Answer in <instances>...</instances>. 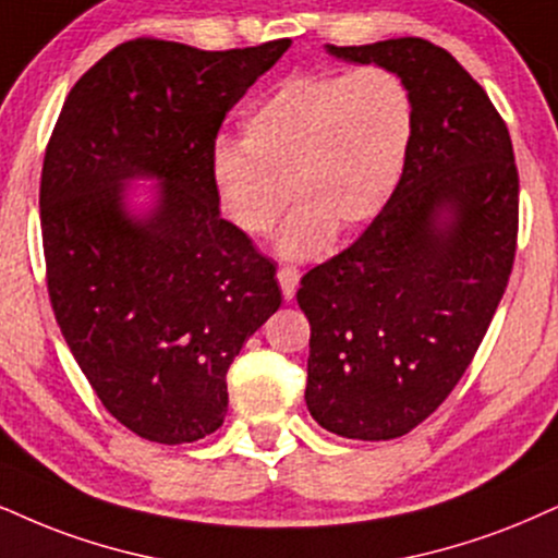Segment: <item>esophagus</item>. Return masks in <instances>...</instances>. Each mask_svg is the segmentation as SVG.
I'll use <instances>...</instances> for the list:
<instances>
[{
    "label": "esophagus",
    "instance_id": "34e87169",
    "mask_svg": "<svg viewBox=\"0 0 558 558\" xmlns=\"http://www.w3.org/2000/svg\"><path fill=\"white\" fill-rule=\"evenodd\" d=\"M277 279H279V287H281V294H284V300H292L294 292H298V284H300L298 268H292V266L279 268Z\"/></svg>",
    "mask_w": 558,
    "mask_h": 558
}]
</instances>
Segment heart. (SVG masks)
I'll use <instances>...</instances> for the list:
<instances>
[{
  "label": "heart",
  "instance_id": "1",
  "mask_svg": "<svg viewBox=\"0 0 558 558\" xmlns=\"http://www.w3.org/2000/svg\"><path fill=\"white\" fill-rule=\"evenodd\" d=\"M416 129L414 95L396 72L294 74L243 119V140L217 142L209 175L230 222L266 238L292 198L279 238L287 258H313L380 215L403 175Z\"/></svg>",
  "mask_w": 558,
  "mask_h": 558
}]
</instances>
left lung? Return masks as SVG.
Here are the masks:
<instances>
[{"instance_id": "left-lung-1", "label": "left lung", "mask_w": 558, "mask_h": 558, "mask_svg": "<svg viewBox=\"0 0 558 558\" xmlns=\"http://www.w3.org/2000/svg\"><path fill=\"white\" fill-rule=\"evenodd\" d=\"M409 85L416 129L393 196L311 268L305 403L323 429L396 439L435 414L484 341L518 251L520 178L484 87L424 38L328 46Z\"/></svg>"}]
</instances>
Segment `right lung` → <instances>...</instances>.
<instances>
[{
  "label": "right lung",
  "mask_w": 558,
  "mask_h": 558,
  "mask_svg": "<svg viewBox=\"0 0 558 558\" xmlns=\"http://www.w3.org/2000/svg\"><path fill=\"white\" fill-rule=\"evenodd\" d=\"M290 40L202 51L134 38L69 89L40 173L53 315L108 414L149 442H196L227 414V369L279 311L277 266L222 219L219 126ZM160 177L147 218L129 177Z\"/></svg>",
  "instance_id": "1"
}]
</instances>
